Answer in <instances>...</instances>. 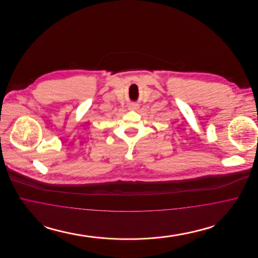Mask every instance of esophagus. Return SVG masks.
I'll list each match as a JSON object with an SVG mask.
<instances>
[{
  "instance_id": "obj_1",
  "label": "esophagus",
  "mask_w": 258,
  "mask_h": 258,
  "mask_svg": "<svg viewBox=\"0 0 258 258\" xmlns=\"http://www.w3.org/2000/svg\"><path fill=\"white\" fill-rule=\"evenodd\" d=\"M138 108H139V105L136 104V103H133V104L130 105V109L131 110H137Z\"/></svg>"
}]
</instances>
